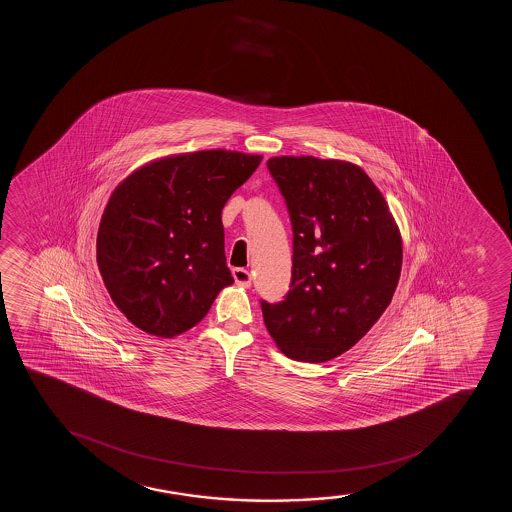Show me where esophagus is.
I'll return each instance as SVG.
<instances>
[{
    "instance_id": "obj_1",
    "label": "esophagus",
    "mask_w": 512,
    "mask_h": 512,
    "mask_svg": "<svg viewBox=\"0 0 512 512\" xmlns=\"http://www.w3.org/2000/svg\"><path fill=\"white\" fill-rule=\"evenodd\" d=\"M232 275H234L237 285H241L244 288L251 287V273L249 271L244 270V268H235V270H232Z\"/></svg>"
}]
</instances>
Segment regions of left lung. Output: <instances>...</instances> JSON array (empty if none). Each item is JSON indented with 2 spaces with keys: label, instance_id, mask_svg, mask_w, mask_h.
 Returning <instances> with one entry per match:
<instances>
[{
  "label": "left lung",
  "instance_id": "1",
  "mask_svg": "<svg viewBox=\"0 0 512 512\" xmlns=\"http://www.w3.org/2000/svg\"><path fill=\"white\" fill-rule=\"evenodd\" d=\"M266 167L294 234L290 290L277 304L261 300L266 329L288 359L328 362L350 350L393 299L400 232L357 165L275 157Z\"/></svg>",
  "mask_w": 512,
  "mask_h": 512
}]
</instances>
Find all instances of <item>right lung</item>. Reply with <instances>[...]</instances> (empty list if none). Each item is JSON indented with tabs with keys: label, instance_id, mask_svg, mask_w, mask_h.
Wrapping results in <instances>:
<instances>
[{
	"label": "right lung",
	"instance_id": "obj_1",
	"mask_svg": "<svg viewBox=\"0 0 512 512\" xmlns=\"http://www.w3.org/2000/svg\"><path fill=\"white\" fill-rule=\"evenodd\" d=\"M259 162L227 150L184 153L141 167L114 189L100 220L97 265L136 328L181 335L234 283L222 210Z\"/></svg>",
	"mask_w": 512,
	"mask_h": 512
}]
</instances>
